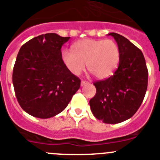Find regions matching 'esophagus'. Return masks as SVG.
<instances>
[{
  "mask_svg": "<svg viewBox=\"0 0 160 160\" xmlns=\"http://www.w3.org/2000/svg\"><path fill=\"white\" fill-rule=\"evenodd\" d=\"M80 84H81V86L83 87V86H85V85H87V84H88V82L86 81V80H81V83H80Z\"/></svg>",
  "mask_w": 160,
  "mask_h": 160,
  "instance_id": "34e87169",
  "label": "esophagus"
}]
</instances>
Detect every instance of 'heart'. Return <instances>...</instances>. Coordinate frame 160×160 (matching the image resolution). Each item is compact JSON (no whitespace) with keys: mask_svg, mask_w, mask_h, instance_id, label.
<instances>
[{"mask_svg":"<svg viewBox=\"0 0 160 160\" xmlns=\"http://www.w3.org/2000/svg\"><path fill=\"white\" fill-rule=\"evenodd\" d=\"M63 63L74 75L88 69L100 80L108 78L117 68L120 59L118 44L112 40L86 39L73 44V51L64 50Z\"/></svg>","mask_w":160,"mask_h":160,"instance_id":"1","label":"heart"}]
</instances>
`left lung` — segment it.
<instances>
[{
  "label": "left lung",
  "mask_w": 160,
  "mask_h": 160,
  "mask_svg": "<svg viewBox=\"0 0 160 160\" xmlns=\"http://www.w3.org/2000/svg\"><path fill=\"white\" fill-rule=\"evenodd\" d=\"M114 37L120 51L119 66L113 76L94 83L96 93L89 101L95 117L105 123L130 119L143 102L148 88V71L143 52L123 36Z\"/></svg>",
  "instance_id": "obj_1"
}]
</instances>
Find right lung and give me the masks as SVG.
Returning <instances> with one entry per match:
<instances>
[{"mask_svg": "<svg viewBox=\"0 0 160 160\" xmlns=\"http://www.w3.org/2000/svg\"><path fill=\"white\" fill-rule=\"evenodd\" d=\"M70 37L57 33L36 37L21 46L12 72L17 101L28 114L48 119L66 108L80 86L68 69L61 47Z\"/></svg>", "mask_w": 160, "mask_h": 160, "instance_id": "obj_1", "label": "right lung"}]
</instances>
